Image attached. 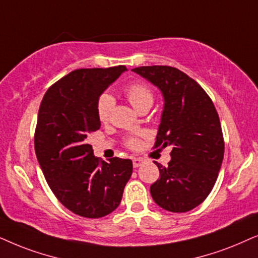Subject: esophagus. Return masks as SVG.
<instances>
[{
  "mask_svg": "<svg viewBox=\"0 0 258 258\" xmlns=\"http://www.w3.org/2000/svg\"><path fill=\"white\" fill-rule=\"evenodd\" d=\"M144 163H145V160H144L143 158H133V166L135 167L142 166Z\"/></svg>",
  "mask_w": 258,
  "mask_h": 258,
  "instance_id": "1",
  "label": "esophagus"
}]
</instances>
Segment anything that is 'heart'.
<instances>
[{"instance_id": "b5f03b06", "label": "heart", "mask_w": 258, "mask_h": 258, "mask_svg": "<svg viewBox=\"0 0 258 258\" xmlns=\"http://www.w3.org/2000/svg\"><path fill=\"white\" fill-rule=\"evenodd\" d=\"M125 95L131 102V105L137 111H139L143 106L152 105L153 93L150 87L144 82H133L125 89ZM115 100L114 97L109 93H102L97 102V113L101 122H107L111 118L113 109H114ZM127 146L135 149L138 146V140L131 138L127 140Z\"/></svg>"}]
</instances>
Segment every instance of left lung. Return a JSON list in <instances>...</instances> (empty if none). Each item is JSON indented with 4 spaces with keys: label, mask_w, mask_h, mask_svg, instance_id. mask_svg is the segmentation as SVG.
I'll list each match as a JSON object with an SVG mask.
<instances>
[{
    "label": "left lung",
    "mask_w": 258,
    "mask_h": 258,
    "mask_svg": "<svg viewBox=\"0 0 258 258\" xmlns=\"http://www.w3.org/2000/svg\"><path fill=\"white\" fill-rule=\"evenodd\" d=\"M132 71L163 94L154 147L173 146L166 167L154 161L160 176L151 185V196L167 211H190L205 201L221 170L224 140L218 113L201 85L177 68L143 66Z\"/></svg>",
    "instance_id": "obj_1"
}]
</instances>
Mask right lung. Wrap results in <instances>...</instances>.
<instances>
[{
    "mask_svg": "<svg viewBox=\"0 0 258 258\" xmlns=\"http://www.w3.org/2000/svg\"><path fill=\"white\" fill-rule=\"evenodd\" d=\"M125 66L71 72L48 88L35 130V153L60 203L75 215L100 218L119 207L132 160L94 157L87 138L100 128L97 102Z\"/></svg>",
    "mask_w": 258,
    "mask_h": 258,
    "instance_id": "obj_1",
    "label": "right lung"
}]
</instances>
